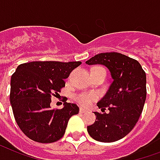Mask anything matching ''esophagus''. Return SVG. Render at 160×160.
I'll use <instances>...</instances> for the list:
<instances>
[{"label":"esophagus","mask_w":160,"mask_h":160,"mask_svg":"<svg viewBox=\"0 0 160 160\" xmlns=\"http://www.w3.org/2000/svg\"><path fill=\"white\" fill-rule=\"evenodd\" d=\"M88 110H86V109H84V108H82V107H81L80 108V112L81 113H85V112H87Z\"/></svg>","instance_id":"34e87169"}]
</instances>
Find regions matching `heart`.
<instances>
[{
  "mask_svg": "<svg viewBox=\"0 0 160 160\" xmlns=\"http://www.w3.org/2000/svg\"><path fill=\"white\" fill-rule=\"evenodd\" d=\"M101 68V67H96ZM98 98V94L95 93H81L76 96V100L79 104H82L84 106H88L91 103Z\"/></svg>",
  "mask_w": 160,
  "mask_h": 160,
  "instance_id": "b5f03b06",
  "label": "heart"
}]
</instances>
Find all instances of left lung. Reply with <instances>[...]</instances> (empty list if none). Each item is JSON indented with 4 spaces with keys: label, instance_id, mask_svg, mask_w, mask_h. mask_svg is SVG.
I'll list each match as a JSON object with an SVG mask.
<instances>
[{
    "label": "left lung",
    "instance_id": "1",
    "mask_svg": "<svg viewBox=\"0 0 160 160\" xmlns=\"http://www.w3.org/2000/svg\"><path fill=\"white\" fill-rule=\"evenodd\" d=\"M86 64L104 65L113 79L97 104L103 113L94 112L95 122L88 127V132L96 141H118L132 130L141 116L147 95L146 73L138 61L117 52L98 54Z\"/></svg>",
    "mask_w": 160,
    "mask_h": 160
}]
</instances>
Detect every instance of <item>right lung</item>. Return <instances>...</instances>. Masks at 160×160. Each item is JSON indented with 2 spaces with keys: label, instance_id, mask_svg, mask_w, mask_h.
<instances>
[{
  "label": "right lung",
  "instance_id": "add662e5",
  "mask_svg": "<svg viewBox=\"0 0 160 160\" xmlns=\"http://www.w3.org/2000/svg\"><path fill=\"white\" fill-rule=\"evenodd\" d=\"M81 62H32L19 65L11 78L10 102L22 132L33 141L50 143L64 136L69 119L79 112L76 104L50 108L51 96L65 87V79Z\"/></svg>",
  "mask_w": 160,
  "mask_h": 160
}]
</instances>
